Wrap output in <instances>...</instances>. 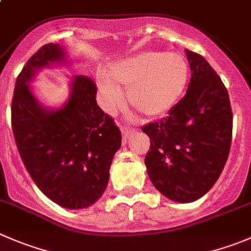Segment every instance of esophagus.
<instances>
[{"label":"esophagus","instance_id":"1","mask_svg":"<svg viewBox=\"0 0 251 251\" xmlns=\"http://www.w3.org/2000/svg\"><path fill=\"white\" fill-rule=\"evenodd\" d=\"M135 128L131 127V126H127V125H124L123 127H121V132H123V138L124 141H126L128 138V136L131 135V133L135 132Z\"/></svg>","mask_w":251,"mask_h":251}]
</instances>
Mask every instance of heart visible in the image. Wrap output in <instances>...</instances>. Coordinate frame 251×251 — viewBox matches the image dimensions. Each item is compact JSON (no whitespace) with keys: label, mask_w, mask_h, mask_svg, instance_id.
Returning a JSON list of instances; mask_svg holds the SVG:
<instances>
[{"label":"heart","mask_w":251,"mask_h":251,"mask_svg":"<svg viewBox=\"0 0 251 251\" xmlns=\"http://www.w3.org/2000/svg\"><path fill=\"white\" fill-rule=\"evenodd\" d=\"M189 78L186 61L179 53L147 51L114 65L109 81L99 79L101 96L109 108L120 103L119 89H128L131 105L146 116H160L173 109L184 93Z\"/></svg>","instance_id":"obj_1"}]
</instances>
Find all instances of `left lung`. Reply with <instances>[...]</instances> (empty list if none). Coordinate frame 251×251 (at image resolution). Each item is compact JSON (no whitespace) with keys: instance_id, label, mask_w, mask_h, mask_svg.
<instances>
[{"instance_id":"8db88e82","label":"left lung","mask_w":251,"mask_h":251,"mask_svg":"<svg viewBox=\"0 0 251 251\" xmlns=\"http://www.w3.org/2000/svg\"><path fill=\"white\" fill-rule=\"evenodd\" d=\"M191 78L169 116L142 126L151 140L147 174L175 202L202 198L220 177L232 143L233 113L221 77L200 53L186 50Z\"/></svg>"}]
</instances>
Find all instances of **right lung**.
<instances>
[{"label": "right lung", "instance_id": "add662e5", "mask_svg": "<svg viewBox=\"0 0 251 251\" xmlns=\"http://www.w3.org/2000/svg\"><path fill=\"white\" fill-rule=\"evenodd\" d=\"M65 61L57 44L43 45L16 81L11 106L14 141L25 169L50 200L65 208H84L105 191L120 128L97 104V84L76 76L69 101L48 111L38 104L28 81L39 67Z\"/></svg>", "mask_w": 251, "mask_h": 251}]
</instances>
